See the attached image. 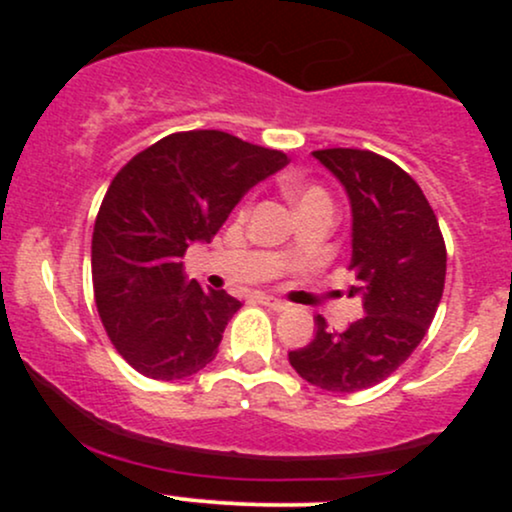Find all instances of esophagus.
Instances as JSON below:
<instances>
[{
	"label": "esophagus",
	"mask_w": 512,
	"mask_h": 512,
	"mask_svg": "<svg viewBox=\"0 0 512 512\" xmlns=\"http://www.w3.org/2000/svg\"><path fill=\"white\" fill-rule=\"evenodd\" d=\"M260 303L267 305V308L276 310V313H281V310L289 308V305H286L284 301H279V298H272V296H260Z\"/></svg>",
	"instance_id": "esophagus-1"
}]
</instances>
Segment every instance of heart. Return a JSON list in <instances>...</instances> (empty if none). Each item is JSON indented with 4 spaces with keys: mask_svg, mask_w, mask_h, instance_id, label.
I'll use <instances>...</instances> for the list:
<instances>
[{
    "mask_svg": "<svg viewBox=\"0 0 512 512\" xmlns=\"http://www.w3.org/2000/svg\"><path fill=\"white\" fill-rule=\"evenodd\" d=\"M286 192H289L291 202L296 204L298 209L308 207V204H315V202H330L327 192L322 190L320 185H310V182L291 180L289 185H286Z\"/></svg>",
    "mask_w": 512,
    "mask_h": 512,
    "instance_id": "1",
    "label": "heart"
}]
</instances>
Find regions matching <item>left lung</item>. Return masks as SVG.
Instances as JSON below:
<instances>
[{"mask_svg":"<svg viewBox=\"0 0 512 512\" xmlns=\"http://www.w3.org/2000/svg\"><path fill=\"white\" fill-rule=\"evenodd\" d=\"M313 156L344 185L351 202V264L363 296L361 320L330 330L315 317V339L289 354L293 370L327 392L383 383L411 356L436 317L445 286V240L416 180L366 149H320Z\"/></svg>","mask_w":512,"mask_h":512,"instance_id":"8db88e82","label":"left lung"}]
</instances>
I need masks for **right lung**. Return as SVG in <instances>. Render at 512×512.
<instances>
[{
  "label": "right lung",
  "mask_w": 512,
  "mask_h": 512,
  "mask_svg": "<svg viewBox=\"0 0 512 512\" xmlns=\"http://www.w3.org/2000/svg\"><path fill=\"white\" fill-rule=\"evenodd\" d=\"M286 163L284 151L190 129L139 151L110 182L93 226V298L108 339L137 373L182 380L214 361L243 303L187 281L182 257Z\"/></svg>",
  "instance_id": "add662e5"
}]
</instances>
